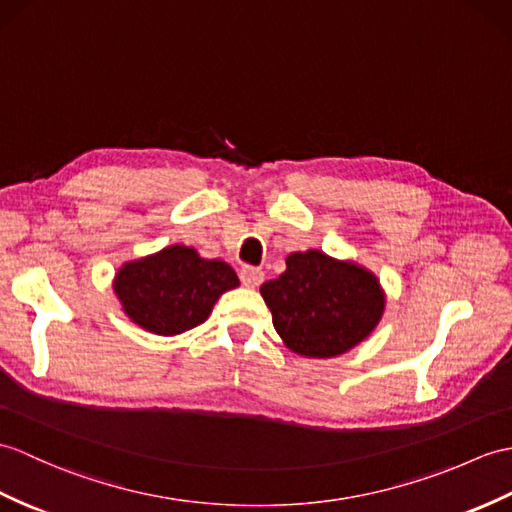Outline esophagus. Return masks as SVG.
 I'll return each mask as SVG.
<instances>
[{
  "instance_id": "esophagus-1",
  "label": "esophagus",
  "mask_w": 512,
  "mask_h": 512,
  "mask_svg": "<svg viewBox=\"0 0 512 512\" xmlns=\"http://www.w3.org/2000/svg\"><path fill=\"white\" fill-rule=\"evenodd\" d=\"M240 279L246 288H259L261 281H264V270L253 268V266H244L240 270Z\"/></svg>"
}]
</instances>
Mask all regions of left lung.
<instances>
[{
    "label": "left lung",
    "mask_w": 512,
    "mask_h": 512,
    "mask_svg": "<svg viewBox=\"0 0 512 512\" xmlns=\"http://www.w3.org/2000/svg\"><path fill=\"white\" fill-rule=\"evenodd\" d=\"M259 292L285 347L305 358H336L358 347L386 305L371 270L320 251L288 255L283 275Z\"/></svg>",
    "instance_id": "1"
}]
</instances>
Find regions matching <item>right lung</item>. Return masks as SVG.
I'll use <instances>...</instances> for the list:
<instances>
[{
	"label": "right lung",
	"mask_w": 512,
	"mask_h": 512,
	"mask_svg": "<svg viewBox=\"0 0 512 512\" xmlns=\"http://www.w3.org/2000/svg\"><path fill=\"white\" fill-rule=\"evenodd\" d=\"M240 285L222 259H202L196 248L174 244L128 261L113 279L124 314L157 336H176L209 318L224 292Z\"/></svg>",
	"instance_id": "1"
}]
</instances>
